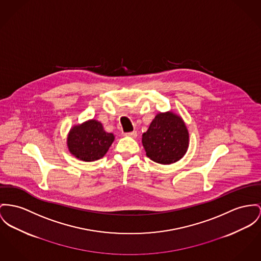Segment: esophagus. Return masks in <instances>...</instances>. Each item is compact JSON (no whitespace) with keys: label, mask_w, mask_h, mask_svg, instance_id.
Segmentation results:
<instances>
[{"label":"esophagus","mask_w":261,"mask_h":261,"mask_svg":"<svg viewBox=\"0 0 261 261\" xmlns=\"http://www.w3.org/2000/svg\"><path fill=\"white\" fill-rule=\"evenodd\" d=\"M124 136L125 137H129V138H137L138 137V133L136 132V130H134V132H130V133H125L124 134Z\"/></svg>","instance_id":"34e87169"}]
</instances>
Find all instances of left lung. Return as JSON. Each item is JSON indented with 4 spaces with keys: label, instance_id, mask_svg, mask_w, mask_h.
I'll use <instances>...</instances> for the list:
<instances>
[{
    "label": "left lung",
    "instance_id": "8db88e82",
    "mask_svg": "<svg viewBox=\"0 0 261 261\" xmlns=\"http://www.w3.org/2000/svg\"><path fill=\"white\" fill-rule=\"evenodd\" d=\"M146 155L160 164H171L185 155L189 133L181 117L172 112L159 113L142 135Z\"/></svg>",
    "mask_w": 261,
    "mask_h": 261
}]
</instances>
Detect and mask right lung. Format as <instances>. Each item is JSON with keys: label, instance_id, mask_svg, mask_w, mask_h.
I'll list each match as a JSON object with an SVG mask.
<instances>
[{"label": "right lung", "instance_id": "right-lung-1", "mask_svg": "<svg viewBox=\"0 0 261 261\" xmlns=\"http://www.w3.org/2000/svg\"><path fill=\"white\" fill-rule=\"evenodd\" d=\"M114 139L115 136L105 132L101 122L89 120L70 129L67 146L71 154L90 162L104 156Z\"/></svg>", "mask_w": 261, "mask_h": 261}]
</instances>
